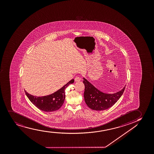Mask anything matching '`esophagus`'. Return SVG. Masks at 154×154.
<instances>
[{"label":"esophagus","instance_id":"esophagus-1","mask_svg":"<svg viewBox=\"0 0 154 154\" xmlns=\"http://www.w3.org/2000/svg\"><path fill=\"white\" fill-rule=\"evenodd\" d=\"M80 80H81V79L79 77H76L75 78V81L76 82H79V81H80Z\"/></svg>","mask_w":154,"mask_h":154}]
</instances>
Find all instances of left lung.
Wrapping results in <instances>:
<instances>
[{
	"label": "left lung",
	"mask_w": 154,
	"mask_h": 154,
	"mask_svg": "<svg viewBox=\"0 0 154 154\" xmlns=\"http://www.w3.org/2000/svg\"><path fill=\"white\" fill-rule=\"evenodd\" d=\"M83 79L85 87V101L88 106L93 110H105L110 108L120 98L125 89V85L122 89L116 93H104L97 89L85 78Z\"/></svg>",
	"instance_id": "obj_1"
}]
</instances>
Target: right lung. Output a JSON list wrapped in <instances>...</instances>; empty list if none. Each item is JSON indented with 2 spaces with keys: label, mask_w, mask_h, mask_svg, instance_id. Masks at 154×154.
I'll return each mask as SVG.
<instances>
[{
  "label": "right lung",
  "mask_w": 154,
  "mask_h": 154,
  "mask_svg": "<svg viewBox=\"0 0 154 154\" xmlns=\"http://www.w3.org/2000/svg\"><path fill=\"white\" fill-rule=\"evenodd\" d=\"M74 82V79L71 80L63 87L50 95L35 97L29 94L25 90V94L30 102L38 109L46 112H51L58 110L62 106L65 99V90Z\"/></svg>",
  "instance_id": "add662e5"
}]
</instances>
